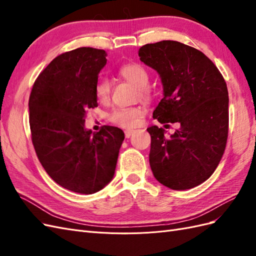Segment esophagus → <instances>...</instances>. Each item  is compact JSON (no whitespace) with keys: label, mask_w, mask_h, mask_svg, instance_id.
I'll use <instances>...</instances> for the list:
<instances>
[{"label":"esophagus","mask_w":256,"mask_h":256,"mask_svg":"<svg viewBox=\"0 0 256 256\" xmlns=\"http://www.w3.org/2000/svg\"><path fill=\"white\" fill-rule=\"evenodd\" d=\"M134 132V129H128V130H125V136L126 138H130L131 136H132V134Z\"/></svg>","instance_id":"obj_1"}]
</instances>
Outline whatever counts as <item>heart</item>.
<instances>
[{
	"label": "heart",
	"instance_id": "1",
	"mask_svg": "<svg viewBox=\"0 0 256 256\" xmlns=\"http://www.w3.org/2000/svg\"><path fill=\"white\" fill-rule=\"evenodd\" d=\"M120 76L124 80L134 84L136 88H138V96L140 98L147 100L150 97V92L148 90L150 76L145 68L138 64H128L122 66L120 72ZM111 82L106 78L100 79L96 84V96L99 102H106L110 99L111 96ZM142 110L136 106L128 108H118L110 114V120L115 122L116 125L122 127H134L136 126L138 118H141Z\"/></svg>",
	"mask_w": 256,
	"mask_h": 256
}]
</instances>
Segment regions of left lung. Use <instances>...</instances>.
Wrapping results in <instances>:
<instances>
[{
  "mask_svg": "<svg viewBox=\"0 0 256 256\" xmlns=\"http://www.w3.org/2000/svg\"><path fill=\"white\" fill-rule=\"evenodd\" d=\"M138 56L159 74L164 86L152 118L180 125L171 138H166L164 128H147L152 174L170 189L194 188L212 175L226 150V83L203 52L182 42L147 44L138 49Z\"/></svg>",
  "mask_w": 256,
  "mask_h": 256,
  "instance_id": "obj_1",
  "label": "left lung"
}]
</instances>
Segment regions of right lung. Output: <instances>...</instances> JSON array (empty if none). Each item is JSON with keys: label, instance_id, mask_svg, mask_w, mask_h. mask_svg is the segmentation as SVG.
<instances>
[{"label": "right lung", "instance_id": "1", "mask_svg": "<svg viewBox=\"0 0 256 256\" xmlns=\"http://www.w3.org/2000/svg\"><path fill=\"white\" fill-rule=\"evenodd\" d=\"M104 50L82 47L62 53L34 82L28 100L32 142L44 171L60 187L81 194L104 188L114 176L122 130L85 129L98 106L96 84L106 64Z\"/></svg>", "mask_w": 256, "mask_h": 256}]
</instances>
